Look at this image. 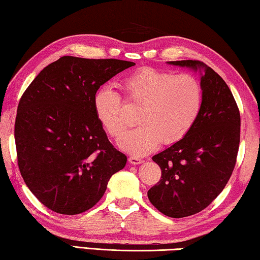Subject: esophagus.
I'll use <instances>...</instances> for the list:
<instances>
[{
	"label": "esophagus",
	"mask_w": 260,
	"mask_h": 260,
	"mask_svg": "<svg viewBox=\"0 0 260 260\" xmlns=\"http://www.w3.org/2000/svg\"><path fill=\"white\" fill-rule=\"evenodd\" d=\"M129 162H130V165L137 166V165H140V163H143L144 161L142 160V158H139L138 156H130L129 157Z\"/></svg>",
	"instance_id": "34e87169"
}]
</instances>
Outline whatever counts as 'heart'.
<instances>
[{"label":"heart","instance_id":"heart-1","mask_svg":"<svg viewBox=\"0 0 260 260\" xmlns=\"http://www.w3.org/2000/svg\"><path fill=\"white\" fill-rule=\"evenodd\" d=\"M124 99L140 105L139 124L123 136L118 145L125 152L145 155L161 143L179 142L197 122L202 108L203 90L197 77L145 67L118 82ZM95 116L105 130L120 137L127 127L122 100L109 86L98 89L93 95Z\"/></svg>","mask_w":260,"mask_h":260}]
</instances>
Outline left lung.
<instances>
[{
  "label": "left lung",
  "instance_id": "1",
  "mask_svg": "<svg viewBox=\"0 0 260 260\" xmlns=\"http://www.w3.org/2000/svg\"><path fill=\"white\" fill-rule=\"evenodd\" d=\"M167 63L200 73L203 90L201 112L189 133L152 157L162 176L147 192L149 201L163 215L183 218L206 209L230 180L241 118L229 85L212 68L199 60Z\"/></svg>",
  "mask_w": 260,
  "mask_h": 260
}]
</instances>
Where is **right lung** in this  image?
Instances as JSON below:
<instances>
[{
	"label": "right lung",
	"mask_w": 260,
	"mask_h": 260,
	"mask_svg": "<svg viewBox=\"0 0 260 260\" xmlns=\"http://www.w3.org/2000/svg\"><path fill=\"white\" fill-rule=\"evenodd\" d=\"M136 63L63 56L35 77L18 105L15 140L25 184L57 213L77 215L103 198L126 156L95 116L100 85Z\"/></svg>",
	"instance_id": "right-lung-1"
}]
</instances>
